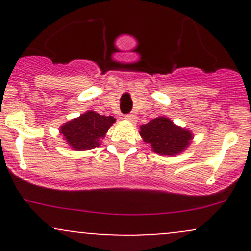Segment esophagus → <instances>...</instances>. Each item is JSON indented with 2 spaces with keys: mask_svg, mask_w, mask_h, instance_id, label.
I'll list each match as a JSON object with an SVG mask.
<instances>
[{
  "mask_svg": "<svg viewBox=\"0 0 251 251\" xmlns=\"http://www.w3.org/2000/svg\"><path fill=\"white\" fill-rule=\"evenodd\" d=\"M125 119L126 120H130V121H136V115L135 114H126Z\"/></svg>",
  "mask_w": 251,
  "mask_h": 251,
  "instance_id": "34e87169",
  "label": "esophagus"
}]
</instances>
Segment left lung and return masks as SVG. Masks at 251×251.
<instances>
[{"label":"left lung","instance_id":"obj_1","mask_svg":"<svg viewBox=\"0 0 251 251\" xmlns=\"http://www.w3.org/2000/svg\"><path fill=\"white\" fill-rule=\"evenodd\" d=\"M140 135L146 143L151 144L154 153L160 155H176L187 148L192 133L176 126L170 119L156 118L141 126Z\"/></svg>","mask_w":251,"mask_h":251}]
</instances>
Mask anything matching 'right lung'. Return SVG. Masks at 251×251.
<instances>
[{
	"label": "right lung",
	"instance_id": "right-lung-1",
	"mask_svg": "<svg viewBox=\"0 0 251 251\" xmlns=\"http://www.w3.org/2000/svg\"><path fill=\"white\" fill-rule=\"evenodd\" d=\"M113 123H115L113 116L87 111L80 118L63 125L60 133L75 151L92 149L100 146V140L104 137Z\"/></svg>",
	"mask_w": 251,
	"mask_h": 251
}]
</instances>
